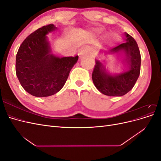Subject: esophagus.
<instances>
[{
    "instance_id": "1",
    "label": "esophagus",
    "mask_w": 161,
    "mask_h": 161,
    "mask_svg": "<svg viewBox=\"0 0 161 161\" xmlns=\"http://www.w3.org/2000/svg\"><path fill=\"white\" fill-rule=\"evenodd\" d=\"M85 52H86V49H85V48H84V49H82V50H80V55L83 56V55L85 54Z\"/></svg>"
}]
</instances>
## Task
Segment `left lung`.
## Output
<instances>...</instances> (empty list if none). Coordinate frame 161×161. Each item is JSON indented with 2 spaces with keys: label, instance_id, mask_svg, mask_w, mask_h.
<instances>
[{
  "label": "left lung",
  "instance_id": "1",
  "mask_svg": "<svg viewBox=\"0 0 161 161\" xmlns=\"http://www.w3.org/2000/svg\"><path fill=\"white\" fill-rule=\"evenodd\" d=\"M125 41L107 52V53L124 50L129 70L114 76L107 73L104 66L96 60V64L92 73V82L101 93L108 96L120 97L125 95L133 88L140 72L141 56L137 43L134 39L125 32Z\"/></svg>",
  "mask_w": 161,
  "mask_h": 161
}]
</instances>
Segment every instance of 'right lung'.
I'll return each mask as SVG.
<instances>
[{
  "label": "right lung",
  "instance_id": "obj_1",
  "mask_svg": "<svg viewBox=\"0 0 161 161\" xmlns=\"http://www.w3.org/2000/svg\"><path fill=\"white\" fill-rule=\"evenodd\" d=\"M57 29L50 24L27 36L16 56V75L23 88L33 96L45 97L62 89L79 56L50 54L46 35Z\"/></svg>",
  "mask_w": 161,
  "mask_h": 161
}]
</instances>
